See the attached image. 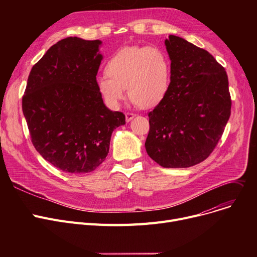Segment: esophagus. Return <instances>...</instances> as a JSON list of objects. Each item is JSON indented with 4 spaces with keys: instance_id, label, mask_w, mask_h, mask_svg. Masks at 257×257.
Segmentation results:
<instances>
[{
    "instance_id": "obj_1",
    "label": "esophagus",
    "mask_w": 257,
    "mask_h": 257,
    "mask_svg": "<svg viewBox=\"0 0 257 257\" xmlns=\"http://www.w3.org/2000/svg\"><path fill=\"white\" fill-rule=\"evenodd\" d=\"M125 115H126V121H130L133 117L137 116L136 113H132V112H127Z\"/></svg>"
}]
</instances>
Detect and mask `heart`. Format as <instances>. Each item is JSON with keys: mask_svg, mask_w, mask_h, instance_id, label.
Instances as JSON below:
<instances>
[{"mask_svg": "<svg viewBox=\"0 0 257 257\" xmlns=\"http://www.w3.org/2000/svg\"><path fill=\"white\" fill-rule=\"evenodd\" d=\"M106 76L97 79L104 101L118 108L126 98V87L136 105L149 108L166 96L171 66L167 54L155 47H127L118 50L105 64Z\"/></svg>", "mask_w": 257, "mask_h": 257, "instance_id": "heart-1", "label": "heart"}]
</instances>
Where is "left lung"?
Masks as SVG:
<instances>
[{"mask_svg":"<svg viewBox=\"0 0 257 257\" xmlns=\"http://www.w3.org/2000/svg\"><path fill=\"white\" fill-rule=\"evenodd\" d=\"M171 82L149 112L145 147L164 168H190L205 160L220 141L231 112L224 67L204 49L170 35Z\"/></svg>","mask_w":257,"mask_h":257,"instance_id":"obj_1","label":"left lung"}]
</instances>
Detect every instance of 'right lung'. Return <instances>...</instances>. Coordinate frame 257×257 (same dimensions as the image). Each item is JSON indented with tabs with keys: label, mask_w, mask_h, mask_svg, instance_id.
<instances>
[{
	"label": "right lung",
	"mask_w": 257,
	"mask_h": 257,
	"mask_svg": "<svg viewBox=\"0 0 257 257\" xmlns=\"http://www.w3.org/2000/svg\"><path fill=\"white\" fill-rule=\"evenodd\" d=\"M101 40L66 37L53 45L28 77L23 112L36 151L59 170H96L125 114L105 106L97 87Z\"/></svg>",
	"instance_id": "right-lung-1"
}]
</instances>
